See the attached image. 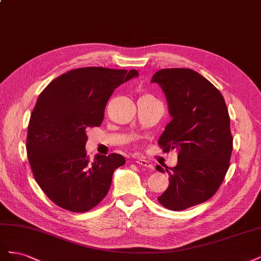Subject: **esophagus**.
Returning <instances> with one entry per match:
<instances>
[{
  "mask_svg": "<svg viewBox=\"0 0 261 261\" xmlns=\"http://www.w3.org/2000/svg\"><path fill=\"white\" fill-rule=\"evenodd\" d=\"M136 163L139 164V165H141V167L147 168V169H153L152 164L150 163L149 161H147V160H144V159H137V160H136Z\"/></svg>",
  "mask_w": 261,
  "mask_h": 261,
  "instance_id": "obj_1",
  "label": "esophagus"
}]
</instances>
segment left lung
Listing matches in <instances>:
<instances>
[{"label":"left lung","mask_w":261,"mask_h":261,"mask_svg":"<svg viewBox=\"0 0 261 261\" xmlns=\"http://www.w3.org/2000/svg\"><path fill=\"white\" fill-rule=\"evenodd\" d=\"M151 83L162 88L172 116L158 144L178 152L174 168L155 167L170 180L158 200L181 211L208 200L222 184L233 149L230 116L221 92L193 69H160Z\"/></svg>","instance_id":"8db88e82"}]
</instances>
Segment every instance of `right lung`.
I'll return each instance as SVG.
<instances>
[{
    "label": "right lung",
    "mask_w": 261,
    "mask_h": 261,
    "mask_svg": "<svg viewBox=\"0 0 261 261\" xmlns=\"http://www.w3.org/2000/svg\"><path fill=\"white\" fill-rule=\"evenodd\" d=\"M137 76L136 69L76 68L39 94L28 125L27 155L38 185L57 206L86 212L108 194L125 158L97 154L91 162L86 130L101 125L114 89Z\"/></svg>",
    "instance_id": "1"
}]
</instances>
